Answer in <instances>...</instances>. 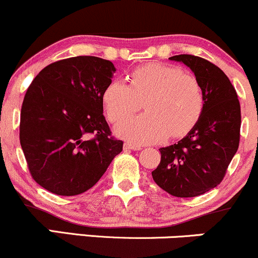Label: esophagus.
<instances>
[{
	"label": "esophagus",
	"instance_id": "obj_1",
	"mask_svg": "<svg viewBox=\"0 0 258 258\" xmlns=\"http://www.w3.org/2000/svg\"><path fill=\"white\" fill-rule=\"evenodd\" d=\"M124 149L133 150V151H139V150H141V146H139V145H134L132 143H125L124 144Z\"/></svg>",
	"mask_w": 258,
	"mask_h": 258
}]
</instances>
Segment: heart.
<instances>
[{"label": "heart", "instance_id": "1", "mask_svg": "<svg viewBox=\"0 0 258 258\" xmlns=\"http://www.w3.org/2000/svg\"><path fill=\"white\" fill-rule=\"evenodd\" d=\"M128 84L111 80L102 91V103L109 121L138 110L147 112L121 120L115 133L135 144H151L168 137L186 135L205 109V94L195 75L176 66L149 63L128 75Z\"/></svg>", "mask_w": 258, "mask_h": 258}]
</instances>
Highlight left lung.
<instances>
[{
  "label": "left lung",
  "mask_w": 258,
  "mask_h": 258,
  "mask_svg": "<svg viewBox=\"0 0 258 258\" xmlns=\"http://www.w3.org/2000/svg\"><path fill=\"white\" fill-rule=\"evenodd\" d=\"M169 59L183 62L194 72L204 90L205 109L186 137L161 147V162L152 178L175 198H195L221 184L238 151L240 102L229 78L210 60L192 54Z\"/></svg>",
  "instance_id": "8db88e82"
}]
</instances>
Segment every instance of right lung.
Returning a JSON list of instances; mask_svg holds the SVG:
<instances>
[{
  "label": "right lung",
  "mask_w": 258,
  "mask_h": 258,
  "mask_svg": "<svg viewBox=\"0 0 258 258\" xmlns=\"http://www.w3.org/2000/svg\"><path fill=\"white\" fill-rule=\"evenodd\" d=\"M114 72L111 60L71 57L45 67L28 88L20 145L31 176L47 191L85 192L123 150L103 115L102 91Z\"/></svg>",
  "instance_id": "obj_1"
}]
</instances>
